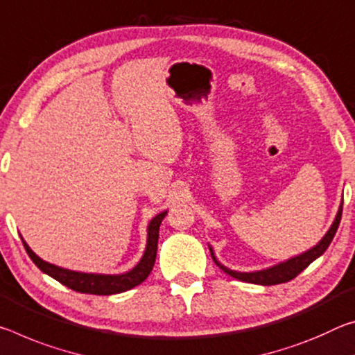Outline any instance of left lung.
I'll use <instances>...</instances> for the list:
<instances>
[{"mask_svg": "<svg viewBox=\"0 0 355 355\" xmlns=\"http://www.w3.org/2000/svg\"><path fill=\"white\" fill-rule=\"evenodd\" d=\"M341 212H343V205L338 209V214H336V218L332 225V228L327 231V234L322 237V241L318 243L316 247H313L311 250H309L306 253H302L299 257H295L293 259L286 261V263H282L278 266L270 267V269H266V270H259V272H234V270H230L226 269L225 266H222L216 259L212 253V248H211V257L214 259V263H216L220 269H222L225 274L231 275L232 278H237V280L241 282H247V283H254V284H263V286H270V284H280V283H286L289 280H293V278L297 277L302 270L306 269L313 261L316 258L321 257V254L327 250V247L330 245V242H332L336 230H338L340 226V220H341Z\"/></svg>", "mask_w": 355, "mask_h": 355, "instance_id": "obj_1", "label": "left lung"}]
</instances>
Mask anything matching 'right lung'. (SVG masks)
<instances>
[{
    "mask_svg": "<svg viewBox=\"0 0 355 355\" xmlns=\"http://www.w3.org/2000/svg\"><path fill=\"white\" fill-rule=\"evenodd\" d=\"M166 212H162L159 216L150 220L148 226V247L144 252L143 258L135 266V269L123 275H96V274H81V272H73L67 269H61V267L45 263L39 257L33 253V250L26 245V242L21 239L23 245H25L26 253L30 254L33 263L36 264L44 274L55 278L64 286L73 289L77 293L83 294H96V295H112L118 293L129 291V289L138 286L139 283L146 280L148 275L153 270L155 257H157V243H159V228L162 220L165 218Z\"/></svg>",
    "mask_w": 355,
    "mask_h": 355,
    "instance_id": "obj_1",
    "label": "right lung"
}]
</instances>
